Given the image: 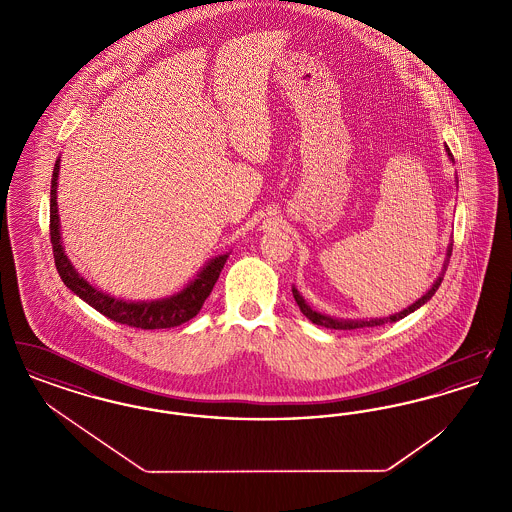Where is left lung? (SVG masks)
Listing matches in <instances>:
<instances>
[{
    "instance_id": "8db88e82",
    "label": "left lung",
    "mask_w": 512,
    "mask_h": 512,
    "mask_svg": "<svg viewBox=\"0 0 512 512\" xmlns=\"http://www.w3.org/2000/svg\"><path fill=\"white\" fill-rule=\"evenodd\" d=\"M447 155H449V159L453 161V153L449 151V147H447ZM451 251H453V244L449 245V249H447V261H449V257H451ZM447 261H445V265H447ZM445 265H443V272H441V276H438V280L434 282V286L428 290V292L424 293L418 301H414L411 307H407V309H403V311H399V313H395V315H391V317L386 318H370V320H340V318H332L326 317V315H322V313H317V311H313L307 303H305V299L301 297V293L297 292L295 288H293V297H295V303L299 305V309H301V313L305 315V317L309 318L313 324H318V326H324V328H334V330H355V328H372V326H382V324H388V322H397V320H401V318L407 317V315H411L413 311H416L418 307H422L424 303H428L430 299H432V295L438 292L439 286H441V280H443V274H445Z\"/></svg>"
}]
</instances>
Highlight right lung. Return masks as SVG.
<instances>
[{
    "label": "right lung",
    "mask_w": 512,
    "mask_h": 512,
    "mask_svg": "<svg viewBox=\"0 0 512 512\" xmlns=\"http://www.w3.org/2000/svg\"><path fill=\"white\" fill-rule=\"evenodd\" d=\"M57 174H59V159L55 161L53 178H51L49 236H51L55 267L65 286L101 315L132 328H142V330L172 328L194 318L203 307L205 299L209 297L215 282L219 280L220 270L228 259V253L211 259L182 292L174 293L171 297L157 299V301H124V299L111 297L109 293L101 292L88 280H84L71 265L69 257L65 255L61 232H59V215H57Z\"/></svg>",
    "instance_id": "1"
}]
</instances>
